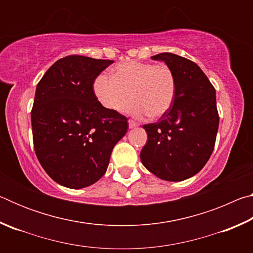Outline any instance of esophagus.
I'll list each match as a JSON object with an SVG mask.
<instances>
[{
	"label": "esophagus",
	"mask_w": 253,
	"mask_h": 253,
	"mask_svg": "<svg viewBox=\"0 0 253 253\" xmlns=\"http://www.w3.org/2000/svg\"><path fill=\"white\" fill-rule=\"evenodd\" d=\"M128 125H129V128H135V127L138 126V124L132 122V121H128Z\"/></svg>",
	"instance_id": "1"
}]
</instances>
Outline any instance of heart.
Wrapping results in <instances>:
<instances>
[{
    "mask_svg": "<svg viewBox=\"0 0 253 253\" xmlns=\"http://www.w3.org/2000/svg\"><path fill=\"white\" fill-rule=\"evenodd\" d=\"M93 93L106 109L116 110L128 96L131 99L122 111L142 119L161 117L173 104L176 79L168 65H153L131 60L119 63L113 77L101 74L93 81Z\"/></svg>",
    "mask_w": 253,
    "mask_h": 253,
    "instance_id": "obj_1",
    "label": "heart"
}]
</instances>
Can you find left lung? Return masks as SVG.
Wrapping results in <instances>:
<instances>
[{"mask_svg":"<svg viewBox=\"0 0 253 253\" xmlns=\"http://www.w3.org/2000/svg\"><path fill=\"white\" fill-rule=\"evenodd\" d=\"M152 59L173 70L176 92L160 121L143 126L147 143L140 161L158 178L184 181L198 174L213 152L219 128L215 89L191 60L169 52Z\"/></svg>","mask_w":253,"mask_h":253,"instance_id":"left-lung-1","label":"left lung"}]
</instances>
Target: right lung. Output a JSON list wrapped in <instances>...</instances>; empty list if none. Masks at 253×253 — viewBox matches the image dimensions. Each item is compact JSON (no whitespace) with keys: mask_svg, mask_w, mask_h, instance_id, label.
<instances>
[{"mask_svg":"<svg viewBox=\"0 0 253 253\" xmlns=\"http://www.w3.org/2000/svg\"><path fill=\"white\" fill-rule=\"evenodd\" d=\"M113 60L69 55L51 66L36 89L34 151L46 174L69 188L96 183L128 129L127 118L102 107L93 81Z\"/></svg>","mask_w":253,"mask_h":253,"instance_id":"1","label":"right lung"}]
</instances>
